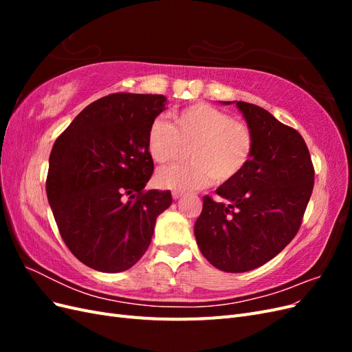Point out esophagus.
Here are the masks:
<instances>
[{"instance_id": "34e87169", "label": "esophagus", "mask_w": 352, "mask_h": 352, "mask_svg": "<svg viewBox=\"0 0 352 352\" xmlns=\"http://www.w3.org/2000/svg\"><path fill=\"white\" fill-rule=\"evenodd\" d=\"M184 197L182 192H179V190H173V199H180Z\"/></svg>"}]
</instances>
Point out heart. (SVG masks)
Listing matches in <instances>:
<instances>
[{
  "label": "heart",
  "instance_id": "1",
  "mask_svg": "<svg viewBox=\"0 0 352 352\" xmlns=\"http://www.w3.org/2000/svg\"><path fill=\"white\" fill-rule=\"evenodd\" d=\"M175 124L155 119L146 133V148L158 164L184 155L192 162L158 170V186L188 192L236 179L251 162L255 138L251 127L208 102H195L173 114Z\"/></svg>",
  "mask_w": 352,
  "mask_h": 352
}]
</instances>
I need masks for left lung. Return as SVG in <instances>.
Returning <instances> with one entry per match:
<instances>
[{
  "mask_svg": "<svg viewBox=\"0 0 352 352\" xmlns=\"http://www.w3.org/2000/svg\"><path fill=\"white\" fill-rule=\"evenodd\" d=\"M238 109L254 132L247 168L216 192L228 201L202 198L195 238L216 269L243 273L276 257L296 232L314 186V167L304 138L258 105Z\"/></svg>",
  "mask_w": 352,
  "mask_h": 352,
  "instance_id": "8db88e82",
  "label": "left lung"
}]
</instances>
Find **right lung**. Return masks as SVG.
Returning a JSON list of instances; mask_svg holds the SVG:
<instances>
[{
  "label": "right lung",
  "instance_id": "obj_1",
  "mask_svg": "<svg viewBox=\"0 0 352 352\" xmlns=\"http://www.w3.org/2000/svg\"><path fill=\"white\" fill-rule=\"evenodd\" d=\"M164 95L110 94L89 104L54 142L47 197L67 248L88 267L119 273L150 247L170 190H146V133Z\"/></svg>",
  "mask_w": 352,
  "mask_h": 352
}]
</instances>
